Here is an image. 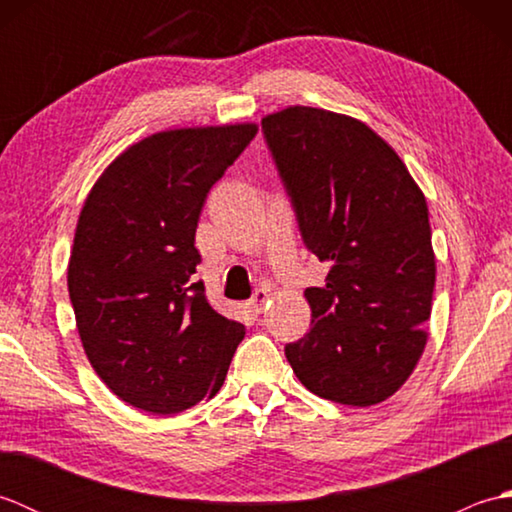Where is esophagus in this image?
<instances>
[{
    "instance_id": "obj_1",
    "label": "esophagus",
    "mask_w": 512,
    "mask_h": 512,
    "mask_svg": "<svg viewBox=\"0 0 512 512\" xmlns=\"http://www.w3.org/2000/svg\"><path fill=\"white\" fill-rule=\"evenodd\" d=\"M266 303H268V292H266L264 288L255 290V292H253V297H250V308H253V312H255V314L264 312Z\"/></svg>"
}]
</instances>
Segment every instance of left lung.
<instances>
[{
	"instance_id": "8db88e82",
	"label": "left lung",
	"mask_w": 512,
	"mask_h": 512,
	"mask_svg": "<svg viewBox=\"0 0 512 512\" xmlns=\"http://www.w3.org/2000/svg\"><path fill=\"white\" fill-rule=\"evenodd\" d=\"M301 239L330 264L306 288L310 332L286 345L312 394L369 407L396 394L427 343L436 257L418 184L356 118L288 107L262 121Z\"/></svg>"
}]
</instances>
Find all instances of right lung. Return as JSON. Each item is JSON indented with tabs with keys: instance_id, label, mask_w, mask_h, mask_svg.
Segmentation results:
<instances>
[{
	"instance_id": "add662e5",
	"label": "right lung",
	"mask_w": 512,
	"mask_h": 512,
	"mask_svg": "<svg viewBox=\"0 0 512 512\" xmlns=\"http://www.w3.org/2000/svg\"><path fill=\"white\" fill-rule=\"evenodd\" d=\"M257 125L173 129L140 140L94 184L76 224L68 290L94 372L149 413L220 391L244 325L195 281V228L213 184Z\"/></svg>"
}]
</instances>
